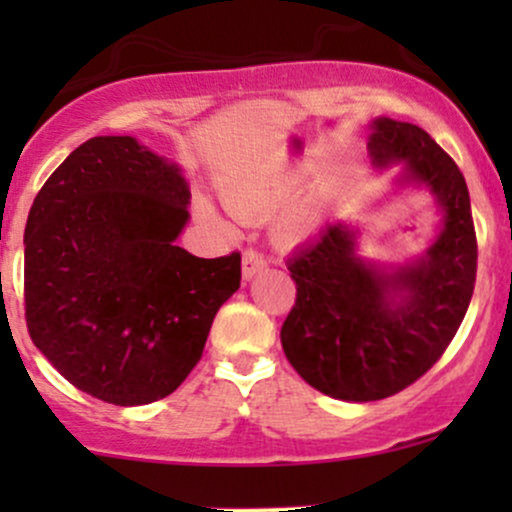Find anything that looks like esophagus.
<instances>
[{
    "label": "esophagus",
    "mask_w": 512,
    "mask_h": 512,
    "mask_svg": "<svg viewBox=\"0 0 512 512\" xmlns=\"http://www.w3.org/2000/svg\"><path fill=\"white\" fill-rule=\"evenodd\" d=\"M267 267V260L260 250L245 248L243 252V279H252L255 274H260L262 269Z\"/></svg>",
    "instance_id": "esophagus-1"
}]
</instances>
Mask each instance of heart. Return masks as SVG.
<instances>
[{"instance_id":"1","label":"heart","mask_w":512,"mask_h":512,"mask_svg":"<svg viewBox=\"0 0 512 512\" xmlns=\"http://www.w3.org/2000/svg\"><path fill=\"white\" fill-rule=\"evenodd\" d=\"M289 180H267V182H257V185H248L240 187V190H233L231 197H228V204H231L233 214L240 216V219H250V216L264 214V211L274 209L276 204L281 202L286 195H289ZM204 216H214L207 207H202ZM317 214V204L313 199H301L293 207H289L281 214L279 219V233L284 238H298L303 236L305 231L310 228V223L315 221Z\"/></svg>"}]
</instances>
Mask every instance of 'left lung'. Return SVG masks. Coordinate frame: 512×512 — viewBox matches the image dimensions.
<instances>
[{"label":"left lung","mask_w":512,"mask_h":512,"mask_svg":"<svg viewBox=\"0 0 512 512\" xmlns=\"http://www.w3.org/2000/svg\"><path fill=\"white\" fill-rule=\"evenodd\" d=\"M368 149L378 166L407 161V178L431 187L443 231L414 267L380 272L354 252V233L337 223L286 262L296 303L281 346L315 390L346 402H375L414 385L460 330L477 281V233L457 163L431 134L378 117Z\"/></svg>","instance_id":"8db88e82"}]
</instances>
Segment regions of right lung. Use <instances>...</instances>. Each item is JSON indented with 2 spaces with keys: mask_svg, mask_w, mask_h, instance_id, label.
I'll use <instances>...</instances> for the list:
<instances>
[{
  "mask_svg": "<svg viewBox=\"0 0 512 512\" xmlns=\"http://www.w3.org/2000/svg\"><path fill=\"white\" fill-rule=\"evenodd\" d=\"M190 190L132 137H93L45 180L26 221L33 344L76 390L117 407L168 397L202 358L240 286V252L175 245Z\"/></svg>",
  "mask_w": 512,
  "mask_h": 512,
  "instance_id": "add662e5",
  "label": "right lung"
}]
</instances>
